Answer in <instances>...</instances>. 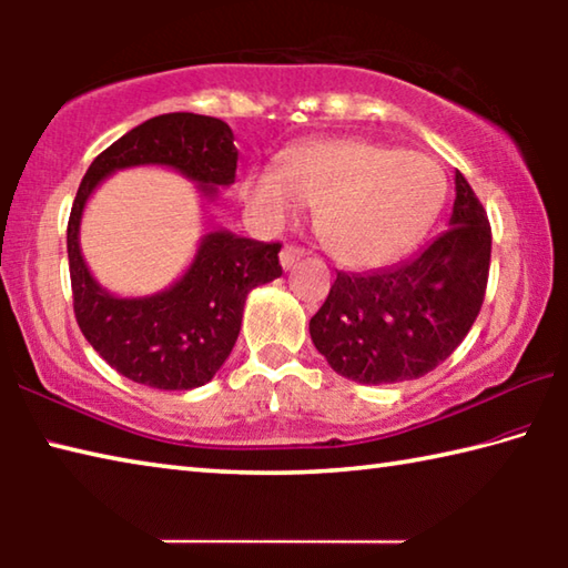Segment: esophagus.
<instances>
[{"label": "esophagus", "mask_w": 568, "mask_h": 568, "mask_svg": "<svg viewBox=\"0 0 568 568\" xmlns=\"http://www.w3.org/2000/svg\"><path fill=\"white\" fill-rule=\"evenodd\" d=\"M305 255V250L301 245H285L281 250V265L285 267V271H291V267L301 261V257Z\"/></svg>", "instance_id": "obj_1"}]
</instances>
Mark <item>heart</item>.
<instances>
[{
    "instance_id": "heart-1",
    "label": "heart",
    "mask_w": 568,
    "mask_h": 568,
    "mask_svg": "<svg viewBox=\"0 0 568 568\" xmlns=\"http://www.w3.org/2000/svg\"><path fill=\"white\" fill-rule=\"evenodd\" d=\"M240 195L271 225L295 203L315 207V233L345 267H378L416 243L446 195L428 155L371 140H313L283 152L277 172H247Z\"/></svg>"
}]
</instances>
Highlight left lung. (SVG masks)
Listing matches in <instances>:
<instances>
[{
	"instance_id": "obj_1",
	"label": "left lung",
	"mask_w": 568,
	"mask_h": 568,
	"mask_svg": "<svg viewBox=\"0 0 568 568\" xmlns=\"http://www.w3.org/2000/svg\"><path fill=\"white\" fill-rule=\"evenodd\" d=\"M491 265L486 210L456 172L448 230L416 257L376 273H338L311 338L331 368L355 383L426 376L454 353L484 305Z\"/></svg>"
}]
</instances>
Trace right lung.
<instances>
[{
	"instance_id": "obj_1",
	"label": "right lung",
	"mask_w": 568,
	"mask_h": 568,
	"mask_svg": "<svg viewBox=\"0 0 568 568\" xmlns=\"http://www.w3.org/2000/svg\"><path fill=\"white\" fill-rule=\"evenodd\" d=\"M233 130L207 114L170 112L122 134L82 178L67 223L74 318L84 338L120 376L160 390H190L213 381L233 351L245 297L283 275L281 243L215 230L200 240L185 275L162 293L118 297L94 281L80 250V223L94 187L112 172L140 165L172 168L197 182L205 197L233 185Z\"/></svg>"
}]
</instances>
